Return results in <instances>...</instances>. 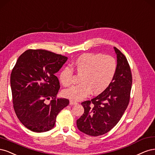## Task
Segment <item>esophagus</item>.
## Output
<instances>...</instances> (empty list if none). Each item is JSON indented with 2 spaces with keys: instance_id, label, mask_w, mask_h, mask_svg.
<instances>
[{
  "instance_id": "esophagus-1",
  "label": "esophagus",
  "mask_w": 155,
  "mask_h": 155,
  "mask_svg": "<svg viewBox=\"0 0 155 155\" xmlns=\"http://www.w3.org/2000/svg\"><path fill=\"white\" fill-rule=\"evenodd\" d=\"M69 104L70 105H76L77 104V102L75 101H69Z\"/></svg>"
}]
</instances>
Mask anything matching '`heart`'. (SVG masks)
I'll return each mask as SVG.
<instances>
[{
    "label": "heart",
    "instance_id": "obj_1",
    "mask_svg": "<svg viewBox=\"0 0 155 155\" xmlns=\"http://www.w3.org/2000/svg\"><path fill=\"white\" fill-rule=\"evenodd\" d=\"M73 68L81 76V84L63 91V95L74 101L87 97L91 92L98 94L110 86L117 69L116 60L101 53H85L78 57L73 64ZM73 71L65 68L60 73V81L65 87L73 84Z\"/></svg>",
    "mask_w": 155,
    "mask_h": 155
}]
</instances>
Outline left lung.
<instances>
[{"label": "left lung", "instance_id": "obj_1", "mask_svg": "<svg viewBox=\"0 0 155 155\" xmlns=\"http://www.w3.org/2000/svg\"><path fill=\"white\" fill-rule=\"evenodd\" d=\"M117 69L111 84L97 97L82 102L84 113L77 120L81 132L97 137L116 126L127 107L132 86L131 68L124 54L114 47Z\"/></svg>", "mask_w": 155, "mask_h": 155}]
</instances>
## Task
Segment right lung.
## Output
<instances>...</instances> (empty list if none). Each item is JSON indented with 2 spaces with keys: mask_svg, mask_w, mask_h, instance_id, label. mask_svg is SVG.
<instances>
[{
  "mask_svg": "<svg viewBox=\"0 0 155 155\" xmlns=\"http://www.w3.org/2000/svg\"><path fill=\"white\" fill-rule=\"evenodd\" d=\"M67 60L44 49H28L17 59L10 77L13 108L29 130H51L57 114L69 104L68 99L57 98L60 83L54 75ZM50 98V103H45Z\"/></svg>",
  "mask_w": 155,
  "mask_h": 155,
  "instance_id": "right-lung-1",
  "label": "right lung"
}]
</instances>
